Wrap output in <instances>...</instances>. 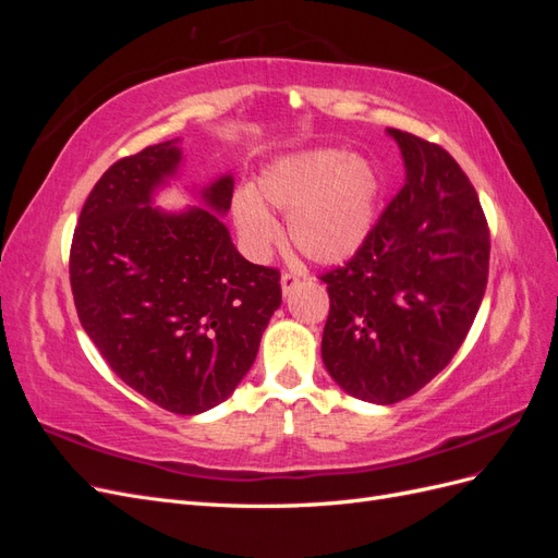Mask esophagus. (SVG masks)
<instances>
[{
    "label": "esophagus",
    "instance_id": "esophagus-1",
    "mask_svg": "<svg viewBox=\"0 0 558 558\" xmlns=\"http://www.w3.org/2000/svg\"><path fill=\"white\" fill-rule=\"evenodd\" d=\"M298 283H300V275H295V272H283V275H281V293L289 295Z\"/></svg>",
    "mask_w": 558,
    "mask_h": 558
}]
</instances>
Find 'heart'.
I'll return each mask as SVG.
<instances>
[{
    "label": "heart",
    "instance_id": "heart-1",
    "mask_svg": "<svg viewBox=\"0 0 558 558\" xmlns=\"http://www.w3.org/2000/svg\"><path fill=\"white\" fill-rule=\"evenodd\" d=\"M379 179L373 165L340 148H316L281 158L234 195L232 216L246 248L265 256L281 232L265 205L289 214V238L318 265L351 258L375 226Z\"/></svg>",
    "mask_w": 558,
    "mask_h": 558
}]
</instances>
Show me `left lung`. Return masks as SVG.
Masks as SVG:
<instances>
[{"instance_id":"left-lung-1","label":"left lung","mask_w":558,"mask_h":558,"mask_svg":"<svg viewBox=\"0 0 558 558\" xmlns=\"http://www.w3.org/2000/svg\"><path fill=\"white\" fill-rule=\"evenodd\" d=\"M404 185L365 244L326 272L330 314L320 356L349 396L393 404L424 388L463 344L488 277V228L447 150L388 128Z\"/></svg>"}]
</instances>
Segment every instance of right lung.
Segmentation results:
<instances>
[{"mask_svg": "<svg viewBox=\"0 0 558 558\" xmlns=\"http://www.w3.org/2000/svg\"><path fill=\"white\" fill-rule=\"evenodd\" d=\"M181 162L172 140L109 167L81 209L70 279L81 326L113 373L167 412L202 414L256 361L281 286L221 221L232 174L191 189L199 207H154Z\"/></svg>", "mask_w": 558, "mask_h": 558, "instance_id": "add662e5", "label": "right lung"}]
</instances>
